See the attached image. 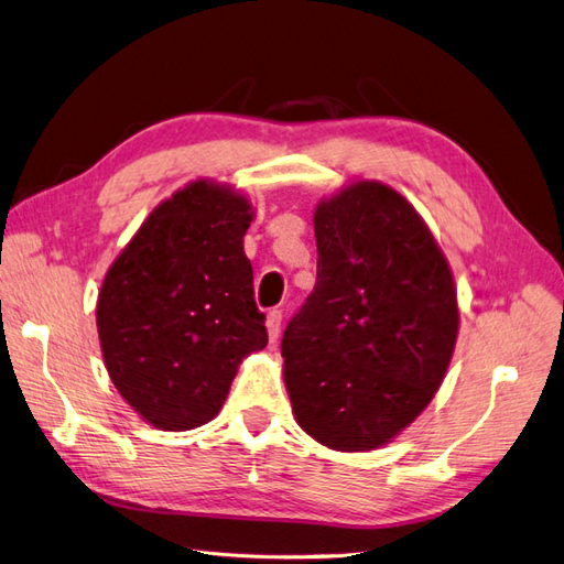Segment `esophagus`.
Returning a JSON list of instances; mask_svg holds the SVG:
<instances>
[{
    "instance_id": "1",
    "label": "esophagus",
    "mask_w": 564,
    "mask_h": 564,
    "mask_svg": "<svg viewBox=\"0 0 564 564\" xmlns=\"http://www.w3.org/2000/svg\"><path fill=\"white\" fill-rule=\"evenodd\" d=\"M265 327H268V338L270 344H275V340L280 338V329H282V311H270L268 317H265Z\"/></svg>"
}]
</instances>
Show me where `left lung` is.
I'll list each match as a JSON object with an SVG mask.
<instances>
[{"mask_svg": "<svg viewBox=\"0 0 564 564\" xmlns=\"http://www.w3.org/2000/svg\"><path fill=\"white\" fill-rule=\"evenodd\" d=\"M317 282L282 336L301 429L336 452L383 447L437 392L458 334L445 253L416 209L357 181L315 209Z\"/></svg>", "mask_w": 564, "mask_h": 564, "instance_id": "left-lung-1", "label": "left lung"}]
</instances>
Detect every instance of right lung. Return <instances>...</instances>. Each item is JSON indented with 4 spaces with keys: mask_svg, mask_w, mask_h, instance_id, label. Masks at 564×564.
Segmentation results:
<instances>
[{
    "mask_svg": "<svg viewBox=\"0 0 564 564\" xmlns=\"http://www.w3.org/2000/svg\"><path fill=\"white\" fill-rule=\"evenodd\" d=\"M251 218L245 195L193 181L152 209L106 272L96 303L106 369L160 431L212 421L237 367L268 346L242 245Z\"/></svg>",
    "mask_w": 564,
    "mask_h": 564,
    "instance_id": "right-lung-1",
    "label": "right lung"
}]
</instances>
